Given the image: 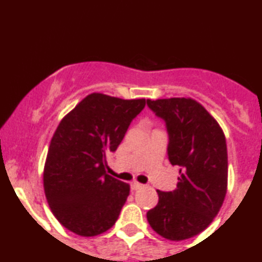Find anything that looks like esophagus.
<instances>
[{
  "mask_svg": "<svg viewBox=\"0 0 262 262\" xmlns=\"http://www.w3.org/2000/svg\"><path fill=\"white\" fill-rule=\"evenodd\" d=\"M142 187H143V184H140L139 182H132L130 183V188L133 189V191H137V189L142 188Z\"/></svg>",
  "mask_w": 262,
  "mask_h": 262,
  "instance_id": "esophagus-1",
  "label": "esophagus"
}]
</instances>
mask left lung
Masks as SVG:
<instances>
[{
	"label": "left lung",
	"mask_w": 262,
	"mask_h": 262,
	"mask_svg": "<svg viewBox=\"0 0 262 262\" xmlns=\"http://www.w3.org/2000/svg\"><path fill=\"white\" fill-rule=\"evenodd\" d=\"M164 119L168 158L180 167L177 188L157 191L158 203L147 212L150 227L170 241L191 238L210 226L227 192V145L222 128L192 98L147 100Z\"/></svg>",
	"instance_id": "1"
}]
</instances>
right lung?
I'll return each instance as SVG.
<instances>
[{"mask_svg": "<svg viewBox=\"0 0 262 262\" xmlns=\"http://www.w3.org/2000/svg\"><path fill=\"white\" fill-rule=\"evenodd\" d=\"M145 99L93 93L65 115L52 136L43 189L51 212L84 237L113 227L129 196L128 183L106 173V154L117 150Z\"/></svg>", "mask_w": 262, "mask_h": 262, "instance_id": "1", "label": "right lung"}]
</instances>
